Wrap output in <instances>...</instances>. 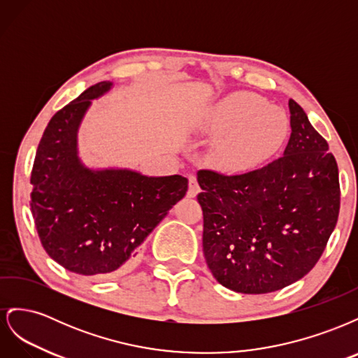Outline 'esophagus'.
Wrapping results in <instances>:
<instances>
[{
    "instance_id": "obj_1",
    "label": "esophagus",
    "mask_w": 358,
    "mask_h": 358,
    "mask_svg": "<svg viewBox=\"0 0 358 358\" xmlns=\"http://www.w3.org/2000/svg\"><path fill=\"white\" fill-rule=\"evenodd\" d=\"M200 192V187H199V182H197V179H196V176H188V192H187V196L188 197H196L197 194Z\"/></svg>"
}]
</instances>
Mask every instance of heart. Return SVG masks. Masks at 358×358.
Segmentation results:
<instances>
[{
  "label": "heart",
  "instance_id": "1",
  "mask_svg": "<svg viewBox=\"0 0 358 358\" xmlns=\"http://www.w3.org/2000/svg\"><path fill=\"white\" fill-rule=\"evenodd\" d=\"M285 112L254 92L237 91L212 104L199 133L215 138L210 158L225 173H248L272 158L288 137Z\"/></svg>",
  "mask_w": 358,
  "mask_h": 358
}]
</instances>
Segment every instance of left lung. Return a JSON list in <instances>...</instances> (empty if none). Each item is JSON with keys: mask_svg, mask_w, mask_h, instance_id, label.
Listing matches in <instances>:
<instances>
[{"mask_svg": "<svg viewBox=\"0 0 358 358\" xmlns=\"http://www.w3.org/2000/svg\"><path fill=\"white\" fill-rule=\"evenodd\" d=\"M284 155L245 175L197 173L203 189V254L221 285L266 294L317 264L339 216V171L305 110L288 101Z\"/></svg>", "mask_w": 358, "mask_h": 358, "instance_id": "8db88e82", "label": "left lung"}]
</instances>
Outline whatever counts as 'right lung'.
<instances>
[{"label":"right lung","mask_w":358,"mask_h":358,"mask_svg":"<svg viewBox=\"0 0 358 358\" xmlns=\"http://www.w3.org/2000/svg\"><path fill=\"white\" fill-rule=\"evenodd\" d=\"M112 86L96 83L52 116L31 171V212L43 248L58 264L85 276L127 268L188 189V179L179 175L145 176L83 164L78 149L82 119Z\"/></svg>","instance_id":"add662e5"}]
</instances>
